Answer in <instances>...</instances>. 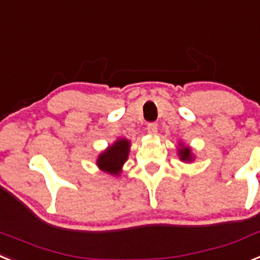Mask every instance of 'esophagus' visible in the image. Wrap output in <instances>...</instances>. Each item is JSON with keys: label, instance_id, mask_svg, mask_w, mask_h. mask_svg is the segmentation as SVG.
<instances>
[{"label": "esophagus", "instance_id": "esophagus-1", "mask_svg": "<svg viewBox=\"0 0 260 260\" xmlns=\"http://www.w3.org/2000/svg\"><path fill=\"white\" fill-rule=\"evenodd\" d=\"M146 130H147V133L150 135H155L157 133V126H156V123H148L147 125V128H146Z\"/></svg>", "mask_w": 260, "mask_h": 260}]
</instances>
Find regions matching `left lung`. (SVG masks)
<instances>
[{
    "mask_svg": "<svg viewBox=\"0 0 260 260\" xmlns=\"http://www.w3.org/2000/svg\"><path fill=\"white\" fill-rule=\"evenodd\" d=\"M177 156L184 163H192L194 160V155L192 152V148L189 146L184 145V143H179V147H177Z\"/></svg>",
    "mask_w": 260,
    "mask_h": 260,
    "instance_id": "1",
    "label": "left lung"
}]
</instances>
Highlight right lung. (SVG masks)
<instances>
[{
  "label": "right lung",
  "instance_id": "obj_1",
  "mask_svg": "<svg viewBox=\"0 0 260 260\" xmlns=\"http://www.w3.org/2000/svg\"><path fill=\"white\" fill-rule=\"evenodd\" d=\"M130 147H132V142L127 138H118L104 151L100 152L96 160L97 167L105 174L119 176L122 174V167L130 154Z\"/></svg>",
  "mask_w": 260,
  "mask_h": 260
}]
</instances>
